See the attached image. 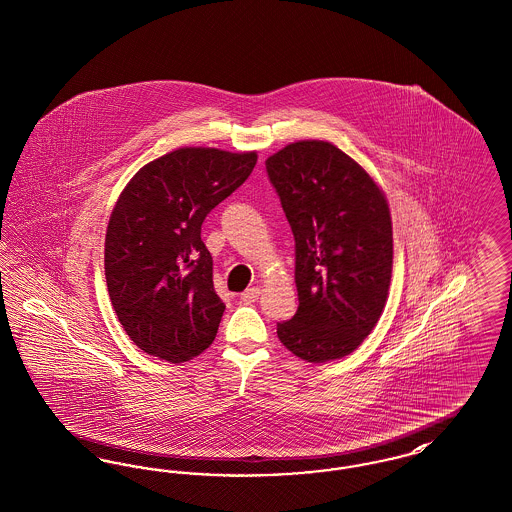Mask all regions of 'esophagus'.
Returning a JSON list of instances; mask_svg holds the SVG:
<instances>
[{
	"label": "esophagus",
	"mask_w": 512,
	"mask_h": 512,
	"mask_svg": "<svg viewBox=\"0 0 512 512\" xmlns=\"http://www.w3.org/2000/svg\"><path fill=\"white\" fill-rule=\"evenodd\" d=\"M259 296H261V288L253 286V288H247V290L241 294V301H245V303H253V301L259 300Z\"/></svg>",
	"instance_id": "obj_1"
}]
</instances>
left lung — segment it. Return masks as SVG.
<instances>
[{
    "instance_id": "left-lung-1",
    "label": "left lung",
    "mask_w": 512,
    "mask_h": 512,
    "mask_svg": "<svg viewBox=\"0 0 512 512\" xmlns=\"http://www.w3.org/2000/svg\"><path fill=\"white\" fill-rule=\"evenodd\" d=\"M296 240L300 305L280 342L311 363L352 354L389 298L392 222L385 193L327 141H298L265 162Z\"/></svg>"
}]
</instances>
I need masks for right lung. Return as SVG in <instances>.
Wrapping results in <instances>:
<instances>
[{
    "instance_id": "right-lung-1",
    "label": "right lung",
    "mask_w": 512,
    "mask_h": 512,
    "mask_svg": "<svg viewBox=\"0 0 512 512\" xmlns=\"http://www.w3.org/2000/svg\"><path fill=\"white\" fill-rule=\"evenodd\" d=\"M255 164L257 152L183 147L143 166L121 191L104 271L114 311L143 352L183 363L211 346L226 305L201 226Z\"/></svg>"
}]
</instances>
